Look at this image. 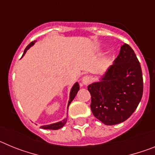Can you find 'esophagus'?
I'll use <instances>...</instances> for the list:
<instances>
[{"label": "esophagus", "instance_id": "esophagus-1", "mask_svg": "<svg viewBox=\"0 0 155 155\" xmlns=\"http://www.w3.org/2000/svg\"><path fill=\"white\" fill-rule=\"evenodd\" d=\"M90 82H91V78L89 76H84L81 78V83L83 85H88L90 84Z\"/></svg>", "mask_w": 155, "mask_h": 155}]
</instances>
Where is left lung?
I'll return each mask as SVG.
<instances>
[{"label":"left lung","instance_id":"obj_1","mask_svg":"<svg viewBox=\"0 0 155 155\" xmlns=\"http://www.w3.org/2000/svg\"><path fill=\"white\" fill-rule=\"evenodd\" d=\"M87 89L91 112L102 124L112 126L127 120L143 95L141 68L132 48L126 43L121 46L113 65Z\"/></svg>","mask_w":155,"mask_h":155}]
</instances>
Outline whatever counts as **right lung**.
<instances>
[{
    "instance_id": "1",
    "label": "right lung",
    "mask_w": 155,
    "mask_h": 155,
    "mask_svg": "<svg viewBox=\"0 0 155 155\" xmlns=\"http://www.w3.org/2000/svg\"><path fill=\"white\" fill-rule=\"evenodd\" d=\"M35 41H33V42H31L30 44H28V46H27V47L25 48L24 53H23V55L21 57H23V56L26 53L27 50H29L30 48L35 44ZM79 89H80V86H79L78 83L76 82V83L73 85V87H71V91H70V96H69V101H68V107H69L70 104L71 103V102L73 101L74 98L75 96H76V94H78V91H79ZM67 120H68V116H67V118H64V120H62L61 121H59L57 122V123H54V124H49V125L42 126L40 128L44 129V130H59V129L62 128V127L65 125L66 123H67Z\"/></svg>"
}]
</instances>
